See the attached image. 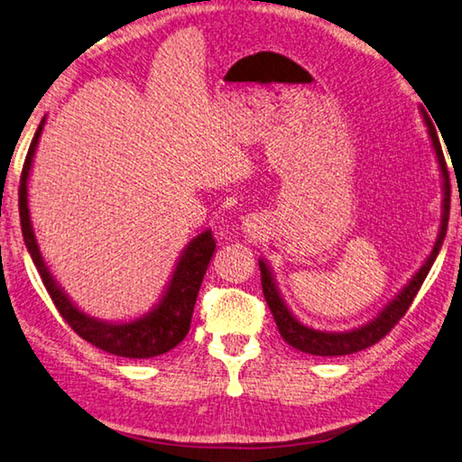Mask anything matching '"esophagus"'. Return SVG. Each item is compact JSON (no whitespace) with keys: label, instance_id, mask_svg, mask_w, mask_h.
<instances>
[{"label":"esophagus","instance_id":"obj_1","mask_svg":"<svg viewBox=\"0 0 462 462\" xmlns=\"http://www.w3.org/2000/svg\"><path fill=\"white\" fill-rule=\"evenodd\" d=\"M246 230H248V232H256V224H254V220H250V222L246 224Z\"/></svg>","mask_w":462,"mask_h":462}]
</instances>
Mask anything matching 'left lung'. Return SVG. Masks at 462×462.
I'll use <instances>...</instances> for the list:
<instances>
[{"mask_svg":"<svg viewBox=\"0 0 462 462\" xmlns=\"http://www.w3.org/2000/svg\"><path fill=\"white\" fill-rule=\"evenodd\" d=\"M426 126L430 132V138H432L434 151L438 156V165H440L442 171V179H444V214H442V226H440V234H438V240L434 245L432 254L428 256V261L424 263L416 277L410 281V285L403 289V291L395 297L393 301L389 303L385 311L379 318H374V322L366 324L358 330L353 332H342V334H332V332H318L311 330V328H306L303 324L297 322V319L291 316V311L287 310V306L281 300V295L275 287V281H273L271 273L267 269V264L259 261L261 267V285H263V293L264 300H267V306L273 314V319H275L279 334L283 336V340L301 353L308 355H316V356H344V355H353L358 353V350H365L377 344L381 338L393 330V328L400 324V319L408 314V310L411 306L413 297L418 295L421 283H424L426 275L432 269V264L436 261L438 253H440V246L444 242V236H447V228H448V214H450V177H448V167L447 161H444V152L440 146V140L436 136L434 124L430 122L428 116L424 114Z\"/></svg>","mask_w":462,"mask_h":462,"instance_id":"1","label":"left lung"}]
</instances>
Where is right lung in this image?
<instances>
[{
	"label": "right lung",
	"instance_id": "obj_1",
	"mask_svg": "<svg viewBox=\"0 0 462 462\" xmlns=\"http://www.w3.org/2000/svg\"><path fill=\"white\" fill-rule=\"evenodd\" d=\"M42 126L44 120L41 122V126H38L32 143H30L24 167H22L18 187V209L26 248L30 256H32L38 273H41V279L46 291L51 295L52 303L57 306L62 319H65L83 340L91 342L93 346L106 350L109 355L126 358H152L169 353V350L175 348L177 344L185 338L187 332H189L195 300H198L203 275H206L208 264L212 261V254L216 250V240L212 236V232H203L198 238H193L189 242V246L185 248L181 261H179L173 273V279H171V285L165 297H162L159 308H156L151 316L140 318L136 322L130 324H104L93 318H88L83 311L77 310L73 303L69 301V297L60 291V287L57 283H54L49 269L44 267L41 250L36 246L32 226H30L26 181Z\"/></svg>",
	"mask_w": 462,
	"mask_h": 462
}]
</instances>
